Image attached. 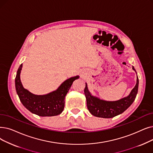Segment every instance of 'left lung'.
<instances>
[{"label": "left lung", "mask_w": 153, "mask_h": 153, "mask_svg": "<svg viewBox=\"0 0 153 153\" xmlns=\"http://www.w3.org/2000/svg\"><path fill=\"white\" fill-rule=\"evenodd\" d=\"M133 70L134 68L132 67ZM139 80L137 77L136 84L130 94L116 101H105L91 96L85 84L84 94L87 101L88 109L94 116L103 118H111L120 114L127 109L134 102L138 90Z\"/></svg>", "instance_id": "obj_1"}]
</instances>
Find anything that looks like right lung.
Listing matches in <instances>:
<instances>
[{"instance_id":"add662e5","label":"right lung","mask_w":153,"mask_h":153,"mask_svg":"<svg viewBox=\"0 0 153 153\" xmlns=\"http://www.w3.org/2000/svg\"><path fill=\"white\" fill-rule=\"evenodd\" d=\"M22 64L20 65L16 77V89L20 101L24 107L32 113L39 116H54L60 114L64 108L65 97L71 85L79 76L73 77L65 81L59 88L46 95H35L25 89L20 79Z\"/></svg>"}]
</instances>
